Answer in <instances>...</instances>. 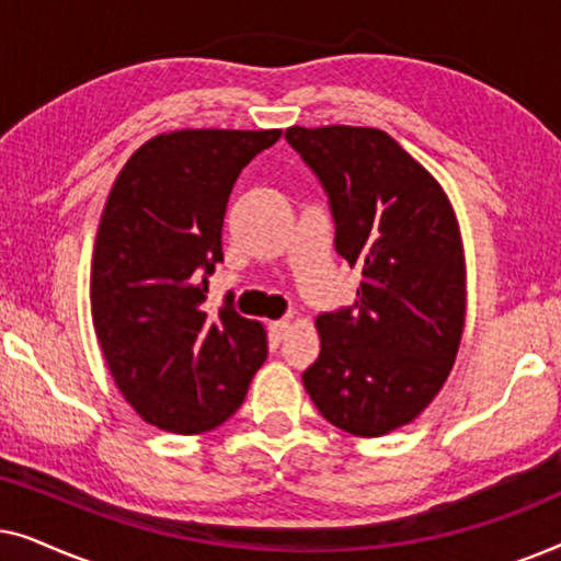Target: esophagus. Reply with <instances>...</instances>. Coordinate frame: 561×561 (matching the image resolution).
I'll return each mask as SVG.
<instances>
[{"instance_id": "esophagus-1", "label": "esophagus", "mask_w": 561, "mask_h": 561, "mask_svg": "<svg viewBox=\"0 0 561 561\" xmlns=\"http://www.w3.org/2000/svg\"><path fill=\"white\" fill-rule=\"evenodd\" d=\"M267 329H271V336H273V340H275V342H280L283 336L288 334V329H290V321H288V319L271 321V327H267Z\"/></svg>"}]
</instances>
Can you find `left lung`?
Returning a JSON list of instances; mask_svg holds the SVG:
<instances>
[{
    "instance_id": "left-lung-1",
    "label": "left lung",
    "mask_w": 561,
    "mask_h": 561,
    "mask_svg": "<svg viewBox=\"0 0 561 561\" xmlns=\"http://www.w3.org/2000/svg\"><path fill=\"white\" fill-rule=\"evenodd\" d=\"M329 196L334 248L363 271L355 304L319 313L304 388L355 436L411 424L455 365L465 329V252L447 194L375 127H288Z\"/></svg>"
}]
</instances>
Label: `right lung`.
<instances>
[{"label": "right lung", "mask_w": 561, "mask_h": 561, "mask_svg": "<svg viewBox=\"0 0 561 561\" xmlns=\"http://www.w3.org/2000/svg\"><path fill=\"white\" fill-rule=\"evenodd\" d=\"M280 129H179L133 152L110 191L91 257V319L110 373L148 424L202 434L232 416L267 357L232 296L206 313L221 225L242 168Z\"/></svg>", "instance_id": "obj_1"}]
</instances>
